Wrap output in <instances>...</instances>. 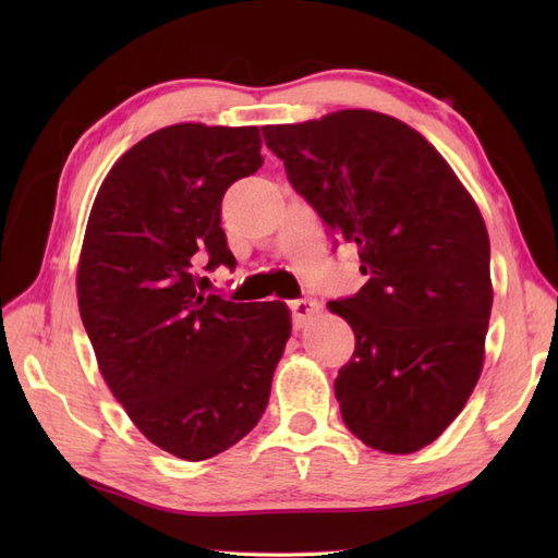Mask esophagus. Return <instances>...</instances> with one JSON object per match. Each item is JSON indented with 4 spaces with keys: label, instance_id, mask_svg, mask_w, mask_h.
<instances>
[{
    "label": "esophagus",
    "instance_id": "34e87169",
    "mask_svg": "<svg viewBox=\"0 0 558 558\" xmlns=\"http://www.w3.org/2000/svg\"><path fill=\"white\" fill-rule=\"evenodd\" d=\"M290 312H292V322L298 328H302L310 318L318 312V302L312 298H300L290 302Z\"/></svg>",
    "mask_w": 558,
    "mask_h": 558
}]
</instances>
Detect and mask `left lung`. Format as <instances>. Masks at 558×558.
<instances>
[{"instance_id":"1","label":"left lung","mask_w":558,"mask_h":558,"mask_svg":"<svg viewBox=\"0 0 558 558\" xmlns=\"http://www.w3.org/2000/svg\"><path fill=\"white\" fill-rule=\"evenodd\" d=\"M264 138L369 278L328 302L354 330L336 378L342 422L384 453L429 446L482 374L494 292L477 204L429 141L381 112L264 126Z\"/></svg>"}]
</instances>
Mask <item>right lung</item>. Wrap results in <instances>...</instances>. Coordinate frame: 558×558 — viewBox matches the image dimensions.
Masks as SVG:
<instances>
[{
	"label": "right lung",
	"mask_w": 558,
	"mask_h": 558,
	"mask_svg": "<svg viewBox=\"0 0 558 558\" xmlns=\"http://www.w3.org/2000/svg\"><path fill=\"white\" fill-rule=\"evenodd\" d=\"M260 162L258 126L158 129L114 162L83 236L78 312L100 374L138 432L182 460L254 429L290 338L282 302L196 288V268H234L220 204Z\"/></svg>",
	"instance_id": "add662e5"
}]
</instances>
